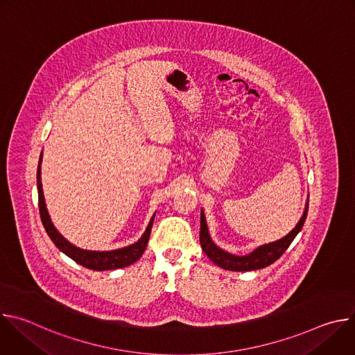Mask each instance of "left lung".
Here are the masks:
<instances>
[{
    "label": "left lung",
    "instance_id": "1",
    "mask_svg": "<svg viewBox=\"0 0 355 355\" xmlns=\"http://www.w3.org/2000/svg\"><path fill=\"white\" fill-rule=\"evenodd\" d=\"M308 208H309V199L306 202V208H305V212H303L300 220L297 222L295 229H292V232H289L285 237H282L278 241L264 244V245L256 248L252 252H250V254L241 256V257L229 254V252L220 250L218 245L214 244V241L211 240L209 233H208V226H207L204 211H200V232H199L200 247L205 251V254L216 266H219L225 270H229V271H252V270L266 268L267 266L272 264L284 254L285 250L292 243V240L300 232V229H302L303 223H305L306 216H308Z\"/></svg>",
    "mask_w": 355,
    "mask_h": 355
}]
</instances>
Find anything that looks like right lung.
<instances>
[{
    "label": "right lung",
    "instance_id": "obj_1",
    "mask_svg": "<svg viewBox=\"0 0 355 355\" xmlns=\"http://www.w3.org/2000/svg\"><path fill=\"white\" fill-rule=\"evenodd\" d=\"M40 163H42V155L39 159V166H37V195H39V212H40V219L42 223L46 229V233L49 234V237L52 239V241L56 244V247L63 251L66 256H69L70 259H73L76 263H78L80 266L89 268V270H95V271H107V270H116V268H123L128 267L130 264H133L135 261H137L143 251L146 250L148 237H150V232H151V226H153V219L155 216L151 218L146 232L143 233L141 239L139 241H136L135 244H130L128 247L123 248H118V250H111V251H89V250H81L76 245H73L71 243H69L53 226L52 220H50V216L47 214L46 209V204H44V196H43V189H42V181H40Z\"/></svg>",
    "mask_w": 355,
    "mask_h": 355
}]
</instances>
